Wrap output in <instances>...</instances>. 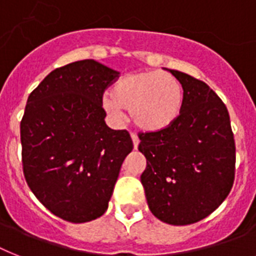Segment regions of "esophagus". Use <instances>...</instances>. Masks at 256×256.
<instances>
[{"label":"esophagus","mask_w":256,"mask_h":256,"mask_svg":"<svg viewBox=\"0 0 256 256\" xmlns=\"http://www.w3.org/2000/svg\"><path fill=\"white\" fill-rule=\"evenodd\" d=\"M132 144H134V148L136 150L139 146V138L135 134H132Z\"/></svg>","instance_id":"1"}]
</instances>
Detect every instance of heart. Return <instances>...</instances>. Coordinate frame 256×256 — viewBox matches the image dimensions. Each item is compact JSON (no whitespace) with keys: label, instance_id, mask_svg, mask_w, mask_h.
Masks as SVG:
<instances>
[{"label":"heart","instance_id":"1","mask_svg":"<svg viewBox=\"0 0 256 256\" xmlns=\"http://www.w3.org/2000/svg\"><path fill=\"white\" fill-rule=\"evenodd\" d=\"M186 93L174 74L142 70L124 76L105 94L102 105L112 117L122 118L130 110L135 126L143 132H162L178 121L184 109Z\"/></svg>","mask_w":256,"mask_h":256}]
</instances>
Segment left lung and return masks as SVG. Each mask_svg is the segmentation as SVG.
Wrapping results in <instances>:
<instances>
[{"label":"left lung","mask_w":256,"mask_h":256,"mask_svg":"<svg viewBox=\"0 0 256 256\" xmlns=\"http://www.w3.org/2000/svg\"><path fill=\"white\" fill-rule=\"evenodd\" d=\"M186 102L171 128L139 134L147 166L140 176L151 213L170 225H190L213 213L234 182L236 143L225 104L204 81L168 70Z\"/></svg>","instance_id":"8db88e82"}]
</instances>
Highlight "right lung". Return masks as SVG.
<instances>
[{"label":"right lung","mask_w":256,"mask_h":256,"mask_svg":"<svg viewBox=\"0 0 256 256\" xmlns=\"http://www.w3.org/2000/svg\"><path fill=\"white\" fill-rule=\"evenodd\" d=\"M118 70L93 59L48 74L30 93L20 121L27 186L58 217L72 224L106 212L132 140L105 122V89Z\"/></svg>","instance_id":"right-lung-1"}]
</instances>
